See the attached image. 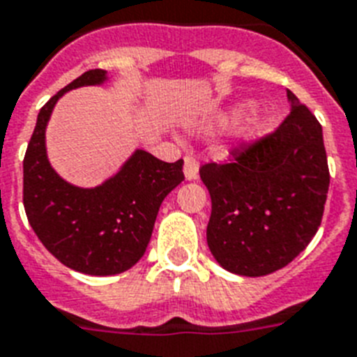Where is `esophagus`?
<instances>
[{
  "instance_id": "34e87169",
  "label": "esophagus",
  "mask_w": 357,
  "mask_h": 357,
  "mask_svg": "<svg viewBox=\"0 0 357 357\" xmlns=\"http://www.w3.org/2000/svg\"><path fill=\"white\" fill-rule=\"evenodd\" d=\"M183 174H185V179H187V181H194V179H198L199 165H198V161L192 158V155H187V158H185Z\"/></svg>"
}]
</instances>
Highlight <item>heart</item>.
Wrapping results in <instances>:
<instances>
[{
	"mask_svg": "<svg viewBox=\"0 0 357 357\" xmlns=\"http://www.w3.org/2000/svg\"><path fill=\"white\" fill-rule=\"evenodd\" d=\"M255 108V104L251 100H244V102H238L231 106L227 112L220 113L213 119L214 126H229V124L236 123L238 119L245 117L251 109ZM275 130V115L273 113L262 112V113H255L253 117L249 119L248 126L244 128V133H242V139L245 143H255V141H260L266 135Z\"/></svg>",
	"mask_w": 357,
	"mask_h": 357,
	"instance_id": "1",
	"label": "heart"
}]
</instances>
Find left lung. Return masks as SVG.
<instances>
[{"mask_svg": "<svg viewBox=\"0 0 357 357\" xmlns=\"http://www.w3.org/2000/svg\"><path fill=\"white\" fill-rule=\"evenodd\" d=\"M289 115L259 143L233 150V163H208L199 178L211 194L207 244L214 260L242 277L288 266L314 238L330 174L323 128L291 91Z\"/></svg>", "mask_w": 357, "mask_h": 357, "instance_id": "obj_1", "label": "left lung"}]
</instances>
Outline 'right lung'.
I'll return each mask as SVG.
<instances>
[{"mask_svg":"<svg viewBox=\"0 0 357 357\" xmlns=\"http://www.w3.org/2000/svg\"><path fill=\"white\" fill-rule=\"evenodd\" d=\"M106 80L104 69H89L49 98L23 159V205L33 231L63 266L95 277L123 273L141 260L159 207L183 181L181 159L165 163L141 149L97 187L69 183L51 167L45 130L58 98Z\"/></svg>","mask_w":357,"mask_h":357,"instance_id":"1","label":"right lung"}]
</instances>
